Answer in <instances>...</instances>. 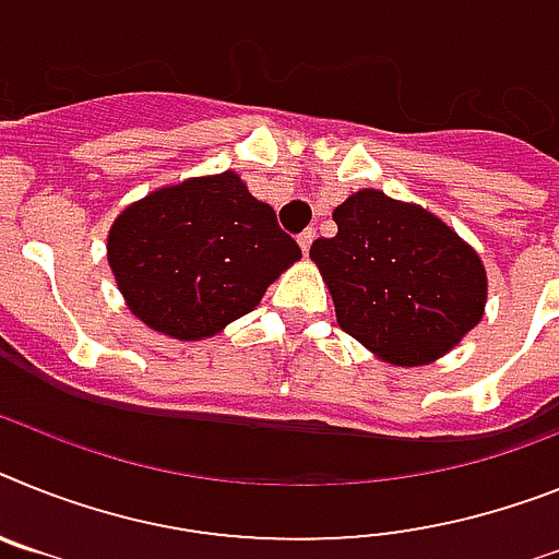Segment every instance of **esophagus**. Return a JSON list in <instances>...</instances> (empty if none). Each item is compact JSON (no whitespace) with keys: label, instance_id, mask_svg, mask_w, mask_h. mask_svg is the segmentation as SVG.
I'll return each instance as SVG.
<instances>
[{"label":"esophagus","instance_id":"1","mask_svg":"<svg viewBox=\"0 0 559 559\" xmlns=\"http://www.w3.org/2000/svg\"><path fill=\"white\" fill-rule=\"evenodd\" d=\"M312 241H316V229L307 227V229H304V233H301V236H298V243H301L304 255H307V252H309V247H312Z\"/></svg>","mask_w":559,"mask_h":559}]
</instances>
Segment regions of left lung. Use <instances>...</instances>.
Masks as SVG:
<instances>
[{"label": "left lung", "mask_w": 559, "mask_h": 559, "mask_svg": "<svg viewBox=\"0 0 559 559\" xmlns=\"http://www.w3.org/2000/svg\"><path fill=\"white\" fill-rule=\"evenodd\" d=\"M337 233L309 258L323 272L341 330L397 367L447 355L486 307V270L447 224L381 190L332 213Z\"/></svg>", "instance_id": "left-lung-1"}]
</instances>
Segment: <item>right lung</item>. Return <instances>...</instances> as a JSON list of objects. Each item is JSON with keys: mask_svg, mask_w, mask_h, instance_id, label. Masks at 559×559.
<instances>
[{"mask_svg": "<svg viewBox=\"0 0 559 559\" xmlns=\"http://www.w3.org/2000/svg\"><path fill=\"white\" fill-rule=\"evenodd\" d=\"M301 258L275 210L236 173L190 178L130 204L107 238V261L130 312L150 330L199 341L252 312Z\"/></svg>", "mask_w": 559, "mask_h": 559, "instance_id": "obj_1", "label": "right lung"}]
</instances>
